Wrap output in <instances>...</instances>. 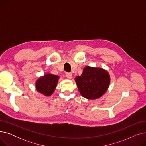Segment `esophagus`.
I'll return each instance as SVG.
<instances>
[{
    "instance_id": "obj_1",
    "label": "esophagus",
    "mask_w": 146,
    "mask_h": 146,
    "mask_svg": "<svg viewBox=\"0 0 146 146\" xmlns=\"http://www.w3.org/2000/svg\"><path fill=\"white\" fill-rule=\"evenodd\" d=\"M66 76L68 78V79H72V74L71 73L69 72H66Z\"/></svg>"
}]
</instances>
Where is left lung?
<instances>
[{
    "label": "left lung",
    "instance_id": "obj_1",
    "mask_svg": "<svg viewBox=\"0 0 146 146\" xmlns=\"http://www.w3.org/2000/svg\"><path fill=\"white\" fill-rule=\"evenodd\" d=\"M75 80L83 97L95 99L105 94L109 86L110 78L108 73L102 68L86 66Z\"/></svg>",
    "mask_w": 146,
    "mask_h": 146
}]
</instances>
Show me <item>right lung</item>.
I'll use <instances>...</instances> for the list:
<instances>
[{
  "mask_svg": "<svg viewBox=\"0 0 146 146\" xmlns=\"http://www.w3.org/2000/svg\"><path fill=\"white\" fill-rule=\"evenodd\" d=\"M58 79V77L56 75L45 74L36 81V90L46 96H50L54 91Z\"/></svg>",
  "mask_w": 146,
  "mask_h": 146,
  "instance_id": "right-lung-1",
  "label": "right lung"
}]
</instances>
